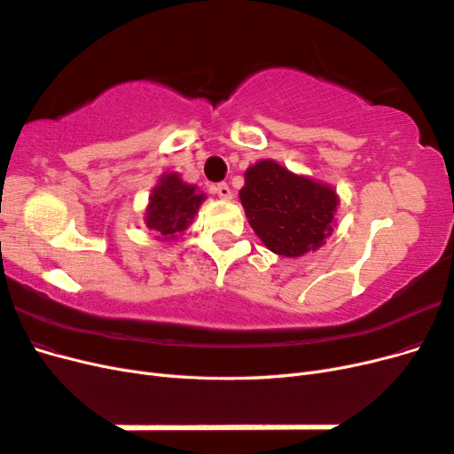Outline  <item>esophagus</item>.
Masks as SVG:
<instances>
[{"mask_svg": "<svg viewBox=\"0 0 454 454\" xmlns=\"http://www.w3.org/2000/svg\"><path fill=\"white\" fill-rule=\"evenodd\" d=\"M212 193L217 195L219 199H223V200H229V199L232 197V193H231V189H229L227 184H217V185H214V187H212Z\"/></svg>", "mask_w": 454, "mask_h": 454, "instance_id": "esophagus-1", "label": "esophagus"}]
</instances>
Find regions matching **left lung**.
I'll list each match as a JSON object with an SVG mask.
<instances>
[{
  "instance_id": "8db88e82",
  "label": "left lung",
  "mask_w": 454,
  "mask_h": 454,
  "mask_svg": "<svg viewBox=\"0 0 454 454\" xmlns=\"http://www.w3.org/2000/svg\"><path fill=\"white\" fill-rule=\"evenodd\" d=\"M239 197L254 232L274 254L301 257L318 250L332 237L337 191L287 170L277 160L252 164L244 172Z\"/></svg>"
}]
</instances>
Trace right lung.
Wrapping results in <instances>:
<instances>
[{
    "label": "right lung",
    "instance_id": "obj_1",
    "mask_svg": "<svg viewBox=\"0 0 454 454\" xmlns=\"http://www.w3.org/2000/svg\"><path fill=\"white\" fill-rule=\"evenodd\" d=\"M206 195L197 185L185 184L180 174L164 172L149 195L144 222L160 240H176L193 223Z\"/></svg>",
    "mask_w": 454,
    "mask_h": 454
}]
</instances>
